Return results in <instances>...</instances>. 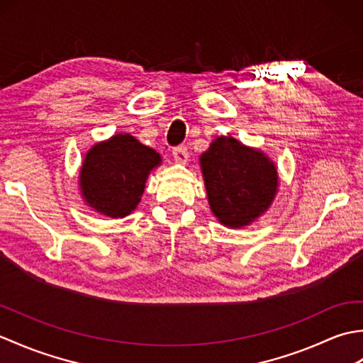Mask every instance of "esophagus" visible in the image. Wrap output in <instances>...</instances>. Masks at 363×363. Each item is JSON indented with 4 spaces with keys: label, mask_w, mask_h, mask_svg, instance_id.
Returning a JSON list of instances; mask_svg holds the SVG:
<instances>
[{
    "label": "esophagus",
    "mask_w": 363,
    "mask_h": 363,
    "mask_svg": "<svg viewBox=\"0 0 363 363\" xmlns=\"http://www.w3.org/2000/svg\"><path fill=\"white\" fill-rule=\"evenodd\" d=\"M189 156L190 154H189V150L186 148V146H176V148L173 150V157L177 164H187Z\"/></svg>",
    "instance_id": "esophagus-1"
}]
</instances>
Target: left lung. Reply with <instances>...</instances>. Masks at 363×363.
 Returning <instances> with one entry per match:
<instances>
[{
	"mask_svg": "<svg viewBox=\"0 0 363 363\" xmlns=\"http://www.w3.org/2000/svg\"><path fill=\"white\" fill-rule=\"evenodd\" d=\"M207 198L223 225H250L272 204L277 173L264 152L233 137H218L201 156Z\"/></svg>",
	"mask_w": 363,
	"mask_h": 363,
	"instance_id": "1",
	"label": "left lung"
}]
</instances>
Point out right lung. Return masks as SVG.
Listing matches in <instances>:
<instances>
[{"label": "right lung", "mask_w": 363, "mask_h": 363, "mask_svg": "<svg viewBox=\"0 0 363 363\" xmlns=\"http://www.w3.org/2000/svg\"><path fill=\"white\" fill-rule=\"evenodd\" d=\"M159 154L129 134L95 145L81 168V189L90 207L107 217L123 218L140 203L150 172Z\"/></svg>", "instance_id": "right-lung-1"}]
</instances>
